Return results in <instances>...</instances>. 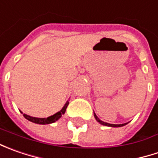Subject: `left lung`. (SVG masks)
<instances>
[{
	"instance_id": "8db88e82",
	"label": "left lung",
	"mask_w": 158,
	"mask_h": 158,
	"mask_svg": "<svg viewBox=\"0 0 158 158\" xmlns=\"http://www.w3.org/2000/svg\"><path fill=\"white\" fill-rule=\"evenodd\" d=\"M94 117L96 118V120L98 121V122H99L101 125H103V126H106V127H123L125 125H127V123H124V124H110V123H107V122H104V121H102L100 118H98L97 115H96V113L94 112Z\"/></svg>"
}]
</instances>
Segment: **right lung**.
<instances>
[{
  "label": "right lung",
  "instance_id": "obj_1",
  "mask_svg": "<svg viewBox=\"0 0 158 158\" xmlns=\"http://www.w3.org/2000/svg\"><path fill=\"white\" fill-rule=\"evenodd\" d=\"M69 102L68 100L66 102V104L64 105V106L62 107V109H61L60 111H59V112H56L55 114H53L52 116H49V117H47V118H36V117H32V116L27 115V114L23 113V112H21L23 113V115L24 118H26V119H28V120H30V121H31V122H33V123L40 125L52 124L53 122L57 121L59 118H61V116H62L64 113H65V112H66V109H67V107L69 106Z\"/></svg>",
  "mask_w": 158,
  "mask_h": 158
}]
</instances>
